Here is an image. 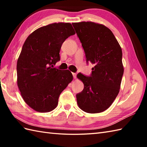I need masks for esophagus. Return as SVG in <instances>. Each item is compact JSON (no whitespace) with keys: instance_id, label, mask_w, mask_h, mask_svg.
<instances>
[{"instance_id":"1","label":"esophagus","mask_w":147,"mask_h":147,"mask_svg":"<svg viewBox=\"0 0 147 147\" xmlns=\"http://www.w3.org/2000/svg\"><path fill=\"white\" fill-rule=\"evenodd\" d=\"M73 78L74 79L76 78V73H73Z\"/></svg>"}]
</instances>
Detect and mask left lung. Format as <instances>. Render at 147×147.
<instances>
[{"instance_id": "1", "label": "left lung", "mask_w": 147, "mask_h": 147, "mask_svg": "<svg viewBox=\"0 0 147 147\" xmlns=\"http://www.w3.org/2000/svg\"><path fill=\"white\" fill-rule=\"evenodd\" d=\"M72 24L86 61L94 64L91 76L77 74L84 84L83 91L76 95L77 104L87 113H100L110 107L119 92L124 73L122 49L111 30L102 24L82 21Z\"/></svg>"}]
</instances>
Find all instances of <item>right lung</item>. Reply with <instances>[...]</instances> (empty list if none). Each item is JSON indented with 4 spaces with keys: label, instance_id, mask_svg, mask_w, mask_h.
<instances>
[{
    "label": "right lung",
    "instance_id": "obj_1",
    "mask_svg": "<svg viewBox=\"0 0 147 147\" xmlns=\"http://www.w3.org/2000/svg\"><path fill=\"white\" fill-rule=\"evenodd\" d=\"M75 32L69 23L40 27L28 36L17 61V84L26 104L39 112H49L73 79L68 69L54 65L60 60L62 44Z\"/></svg>",
    "mask_w": 147,
    "mask_h": 147
}]
</instances>
